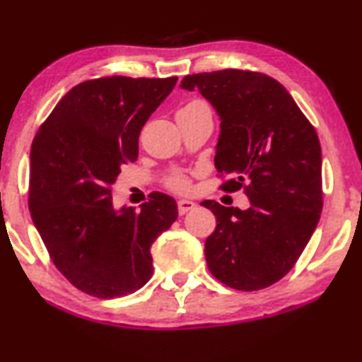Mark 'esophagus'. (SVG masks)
<instances>
[{"mask_svg": "<svg viewBox=\"0 0 362 362\" xmlns=\"http://www.w3.org/2000/svg\"><path fill=\"white\" fill-rule=\"evenodd\" d=\"M177 208H179V215L183 216L188 211H193L197 208V203H193L190 200H180L177 203Z\"/></svg>", "mask_w": 362, "mask_h": 362, "instance_id": "esophagus-1", "label": "esophagus"}]
</instances>
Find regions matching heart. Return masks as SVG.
Segmentation results:
<instances>
[{"label": "heart", "mask_w": 362, "mask_h": 362, "mask_svg": "<svg viewBox=\"0 0 362 362\" xmlns=\"http://www.w3.org/2000/svg\"><path fill=\"white\" fill-rule=\"evenodd\" d=\"M167 187L177 193H187L188 190H190V180H188L187 175L175 174V175H172L169 180H167Z\"/></svg>", "instance_id": "b5f03b06"}]
</instances>
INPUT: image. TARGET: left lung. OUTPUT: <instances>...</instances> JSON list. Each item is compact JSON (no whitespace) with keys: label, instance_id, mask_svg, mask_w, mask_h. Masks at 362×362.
I'll list each match as a JSON object with an SVG mask.
<instances>
[{"label":"left lung","instance_id":"1","mask_svg":"<svg viewBox=\"0 0 362 362\" xmlns=\"http://www.w3.org/2000/svg\"><path fill=\"white\" fill-rule=\"evenodd\" d=\"M221 119L215 165L231 175L247 210L202 202L216 216L205 241L210 272L228 287L252 292L288 274L318 225L323 208L322 147L317 131L284 86L269 75L225 69L183 77Z\"/></svg>","mask_w":362,"mask_h":362}]
</instances>
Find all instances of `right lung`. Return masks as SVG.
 Returning <instances> with one entry per match:
<instances>
[{"instance_id":"add662e5","label":"right lung","mask_w":362,"mask_h":362,"mask_svg":"<svg viewBox=\"0 0 362 362\" xmlns=\"http://www.w3.org/2000/svg\"><path fill=\"white\" fill-rule=\"evenodd\" d=\"M175 83L119 75L81 81L34 136L30 218L55 267L81 292L123 297L152 276L151 246L177 220V203L154 192L141 211L115 210L111 185L137 159L142 126Z\"/></svg>"}]
</instances>
